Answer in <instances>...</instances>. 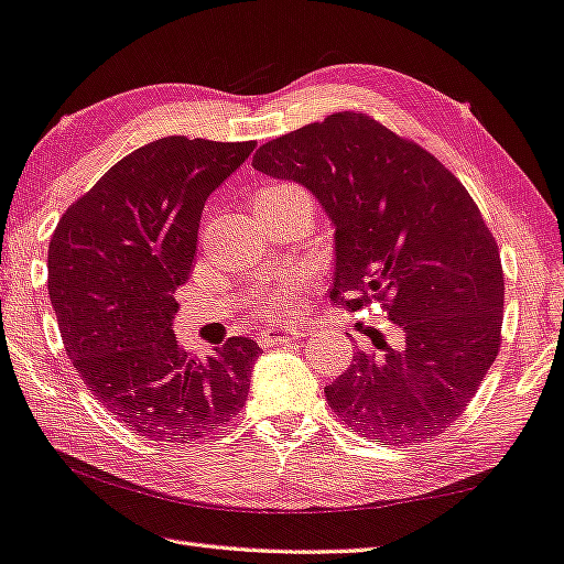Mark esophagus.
Wrapping results in <instances>:
<instances>
[{
  "label": "esophagus",
  "mask_w": 564,
  "mask_h": 564,
  "mask_svg": "<svg viewBox=\"0 0 564 564\" xmlns=\"http://www.w3.org/2000/svg\"><path fill=\"white\" fill-rule=\"evenodd\" d=\"M295 338H297V332L291 329V326H269L267 332H261L257 336V341L261 346H279V344L288 346V344H293Z\"/></svg>",
  "instance_id": "34e87169"
}]
</instances>
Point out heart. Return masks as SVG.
I'll list each match as a JSON object with an SVG mask.
<instances>
[{"label": "heart", "mask_w": 564, "mask_h": 564, "mask_svg": "<svg viewBox=\"0 0 564 564\" xmlns=\"http://www.w3.org/2000/svg\"><path fill=\"white\" fill-rule=\"evenodd\" d=\"M291 189H297V187L295 185H288V182H271V185H264L261 189H257L254 206L276 202L281 194L291 192ZM297 293H300V279L283 276L264 295V300H261V307H264V312L271 314V317H288V314H291L293 307H295Z\"/></svg>", "instance_id": "b5f03b06"}]
</instances>
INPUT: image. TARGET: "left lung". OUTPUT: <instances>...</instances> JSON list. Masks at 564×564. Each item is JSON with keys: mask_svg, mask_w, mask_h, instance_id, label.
<instances>
[{"mask_svg": "<svg viewBox=\"0 0 564 564\" xmlns=\"http://www.w3.org/2000/svg\"><path fill=\"white\" fill-rule=\"evenodd\" d=\"M252 165L305 185L334 220V303H379L403 336L356 350L324 389L334 413L394 447L442 435L502 344V261L474 196L430 151L356 110L267 141Z\"/></svg>", "mask_w": 564, "mask_h": 564, "instance_id": "8db88e82", "label": "left lung"}]
</instances>
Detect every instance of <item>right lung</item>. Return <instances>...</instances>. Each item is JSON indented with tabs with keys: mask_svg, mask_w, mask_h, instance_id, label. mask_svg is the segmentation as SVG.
<instances>
[{
	"mask_svg": "<svg viewBox=\"0 0 564 564\" xmlns=\"http://www.w3.org/2000/svg\"><path fill=\"white\" fill-rule=\"evenodd\" d=\"M254 141L165 137L115 163L64 212L47 291L78 377L117 421L153 442L192 444L242 411L259 346L232 336L208 360L173 334L204 204Z\"/></svg>",
	"mask_w": 564,
	"mask_h": 564,
	"instance_id": "right-lung-1",
	"label": "right lung"
}]
</instances>
